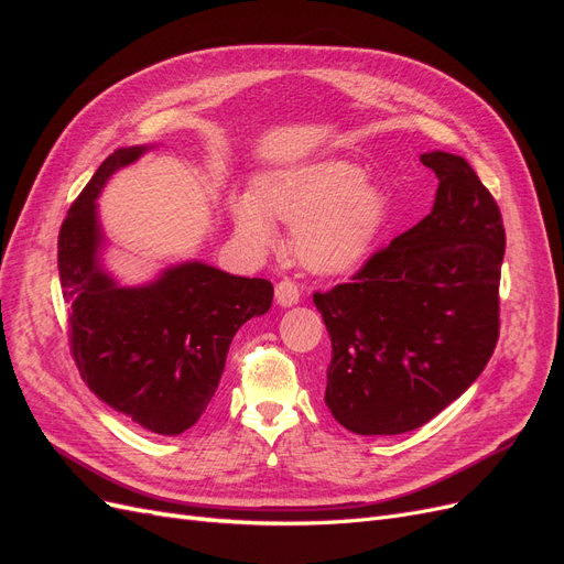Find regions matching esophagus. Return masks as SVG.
<instances>
[{"label":"esophagus","instance_id":"esophagus-1","mask_svg":"<svg viewBox=\"0 0 564 564\" xmlns=\"http://www.w3.org/2000/svg\"><path fill=\"white\" fill-rule=\"evenodd\" d=\"M275 299H278L280 305H284V308H286V305L299 303L301 289H299V284L292 282V280H280V282L275 284Z\"/></svg>","mask_w":564,"mask_h":564}]
</instances>
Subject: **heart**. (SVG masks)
<instances>
[{"label":"heart","mask_w":564,"mask_h":564,"mask_svg":"<svg viewBox=\"0 0 564 564\" xmlns=\"http://www.w3.org/2000/svg\"><path fill=\"white\" fill-rule=\"evenodd\" d=\"M383 187L348 160H319L270 172L253 183V199L232 202L237 235L253 247L275 240L270 218L292 226L296 259L317 275L360 268L386 228Z\"/></svg>","instance_id":"b5f03b06"}]
</instances>
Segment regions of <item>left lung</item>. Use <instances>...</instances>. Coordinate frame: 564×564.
I'll use <instances>...</instances> for the list:
<instances>
[{
    "mask_svg": "<svg viewBox=\"0 0 564 564\" xmlns=\"http://www.w3.org/2000/svg\"><path fill=\"white\" fill-rule=\"evenodd\" d=\"M421 162L440 181L431 214L350 282L313 294L332 338L324 402L357 435L429 423L480 377L499 340V204L464 158L435 150Z\"/></svg>",
    "mask_w": 564,
    "mask_h": 564,
    "instance_id": "8db88e82",
    "label": "left lung"
}]
</instances>
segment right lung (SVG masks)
<instances>
[{
    "mask_svg": "<svg viewBox=\"0 0 564 564\" xmlns=\"http://www.w3.org/2000/svg\"><path fill=\"white\" fill-rule=\"evenodd\" d=\"M143 150H115L73 202L58 232V272L84 383L141 429L178 435L207 412L232 336L268 313L272 284L204 263L169 268L158 282L135 289L106 275L98 263L96 197L112 172Z\"/></svg>",
    "mask_w": 564,
    "mask_h": 564,
    "instance_id": "obj_1",
    "label": "right lung"
}]
</instances>
